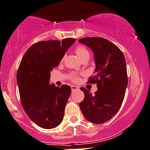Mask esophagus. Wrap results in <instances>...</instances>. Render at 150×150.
<instances>
[{
  "label": "esophagus",
  "instance_id": "obj_1",
  "mask_svg": "<svg viewBox=\"0 0 150 150\" xmlns=\"http://www.w3.org/2000/svg\"><path fill=\"white\" fill-rule=\"evenodd\" d=\"M71 91H79V88L76 86H75V85H72V86H71Z\"/></svg>",
  "mask_w": 150,
  "mask_h": 150
}]
</instances>
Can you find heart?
Returning a JSON list of instances; mask_svg holds the SVG:
<instances>
[{
    "instance_id": "obj_1",
    "label": "heart",
    "mask_w": 150,
    "mask_h": 150,
    "mask_svg": "<svg viewBox=\"0 0 150 150\" xmlns=\"http://www.w3.org/2000/svg\"><path fill=\"white\" fill-rule=\"evenodd\" d=\"M75 53H76V56L80 59L81 61L82 59H85V58H89V52L87 50V48L85 47L82 46V45H77L75 48ZM69 77L74 82H76V81L79 80V77H78L76 74H71Z\"/></svg>"
}]
</instances>
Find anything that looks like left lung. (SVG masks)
<instances>
[{
	"label": "left lung",
	"instance_id": "left-lung-1",
	"mask_svg": "<svg viewBox=\"0 0 150 150\" xmlns=\"http://www.w3.org/2000/svg\"><path fill=\"white\" fill-rule=\"evenodd\" d=\"M80 43L89 47L94 54L96 69L88 83H96L93 95L85 88V98L79 103L85 119L94 124L110 120L120 109L128 83L127 65L122 51L115 44L102 38H85Z\"/></svg>",
	"mask_w": 150,
	"mask_h": 150
}]
</instances>
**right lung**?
I'll return each mask as SVG.
<instances>
[{
    "instance_id": "add662e5",
    "label": "right lung",
    "mask_w": 150,
    "mask_h": 150,
    "mask_svg": "<svg viewBox=\"0 0 150 150\" xmlns=\"http://www.w3.org/2000/svg\"><path fill=\"white\" fill-rule=\"evenodd\" d=\"M76 39L40 41L25 53L17 73L21 104L27 115L40 127L52 129L63 119L71 87L50 85V72L58 66Z\"/></svg>"
}]
</instances>
